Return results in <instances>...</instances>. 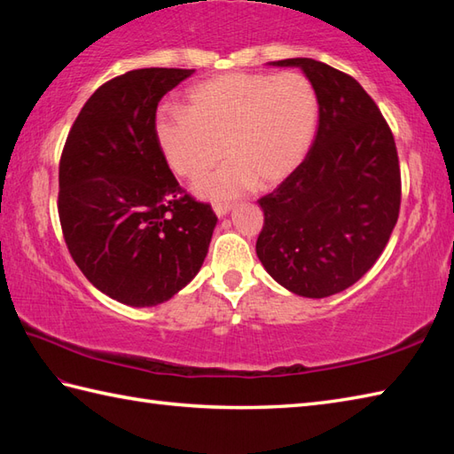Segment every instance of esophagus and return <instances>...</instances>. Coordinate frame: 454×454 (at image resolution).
<instances>
[{
  "mask_svg": "<svg viewBox=\"0 0 454 454\" xmlns=\"http://www.w3.org/2000/svg\"><path fill=\"white\" fill-rule=\"evenodd\" d=\"M212 207H215V212H216L218 216H226L228 212L232 210V205H228V202H215V205H212Z\"/></svg>",
  "mask_w": 454,
  "mask_h": 454,
  "instance_id": "1",
  "label": "esophagus"
}]
</instances>
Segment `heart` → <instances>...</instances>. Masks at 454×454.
<instances>
[{"instance_id": "1", "label": "heart", "mask_w": 454, "mask_h": 454, "mask_svg": "<svg viewBox=\"0 0 454 454\" xmlns=\"http://www.w3.org/2000/svg\"><path fill=\"white\" fill-rule=\"evenodd\" d=\"M320 121V99L304 74H224L195 85L187 109L163 107L156 138L169 168L195 179L207 199H232L273 187L301 166Z\"/></svg>"}]
</instances>
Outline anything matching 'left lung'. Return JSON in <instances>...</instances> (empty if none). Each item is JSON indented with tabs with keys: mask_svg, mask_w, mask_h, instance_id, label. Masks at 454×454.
<instances>
[{
	"mask_svg": "<svg viewBox=\"0 0 454 454\" xmlns=\"http://www.w3.org/2000/svg\"><path fill=\"white\" fill-rule=\"evenodd\" d=\"M301 67L320 99V121L304 161L259 199L263 228L255 252L286 291L325 298L355 285L396 226L402 181L392 130L361 83L312 58Z\"/></svg>",
	"mask_w": 454,
	"mask_h": 454,
	"instance_id": "obj_1",
	"label": "left lung"
}]
</instances>
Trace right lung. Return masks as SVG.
<instances>
[{"mask_svg":"<svg viewBox=\"0 0 454 454\" xmlns=\"http://www.w3.org/2000/svg\"><path fill=\"white\" fill-rule=\"evenodd\" d=\"M192 72L142 67L109 80L64 144L58 215L67 252L122 304L169 301L208 254L215 210L179 185L156 138L158 103Z\"/></svg>","mask_w":454,"mask_h":454,"instance_id":"1","label":"right lung"}]
</instances>
